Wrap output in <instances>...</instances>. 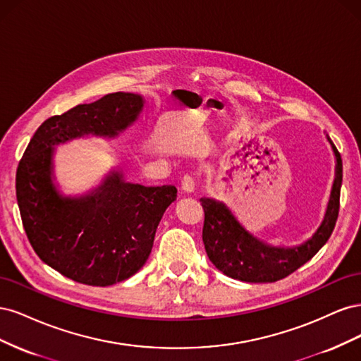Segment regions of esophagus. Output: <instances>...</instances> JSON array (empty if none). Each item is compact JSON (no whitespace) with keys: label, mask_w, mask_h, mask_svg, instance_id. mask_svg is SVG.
I'll return each mask as SVG.
<instances>
[{"label":"esophagus","mask_w":361,"mask_h":361,"mask_svg":"<svg viewBox=\"0 0 361 361\" xmlns=\"http://www.w3.org/2000/svg\"><path fill=\"white\" fill-rule=\"evenodd\" d=\"M180 188H182L183 192H187V194L194 192V190H195V180H194V178L191 176V174H185V176L182 178Z\"/></svg>","instance_id":"obj_1"}]
</instances>
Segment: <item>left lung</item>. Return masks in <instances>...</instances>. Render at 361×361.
<instances>
[{
	"label": "left lung",
	"mask_w": 361,
	"mask_h": 361,
	"mask_svg": "<svg viewBox=\"0 0 361 361\" xmlns=\"http://www.w3.org/2000/svg\"><path fill=\"white\" fill-rule=\"evenodd\" d=\"M336 178L322 224L304 244L292 248L271 247L239 224L228 207L214 199H200L204 211L203 244L207 257L227 277L248 283H272L288 277L309 262L331 236L341 206L342 158L331 138Z\"/></svg>",
	"instance_id": "1"
}]
</instances>
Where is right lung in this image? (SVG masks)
<instances>
[{
	"mask_svg": "<svg viewBox=\"0 0 361 361\" xmlns=\"http://www.w3.org/2000/svg\"><path fill=\"white\" fill-rule=\"evenodd\" d=\"M143 97L110 93L43 122L16 170V199L28 241L47 265L89 286H110L146 264L157 227L176 200L173 185L143 187L113 171L82 197L52 182L54 146L84 135L116 137L143 110Z\"/></svg>",
	"mask_w": 361,
	"mask_h": 361,
	"instance_id": "add662e5",
	"label": "right lung"
}]
</instances>
